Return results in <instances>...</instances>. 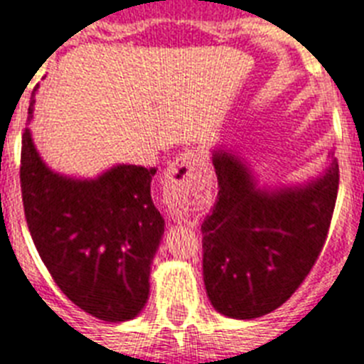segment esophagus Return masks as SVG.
<instances>
[{
	"mask_svg": "<svg viewBox=\"0 0 364 364\" xmlns=\"http://www.w3.org/2000/svg\"><path fill=\"white\" fill-rule=\"evenodd\" d=\"M203 161V151L200 149H187L179 156H176L172 164L166 168L164 179L168 185L179 188H188L191 187L192 179L196 177V168L200 166V162Z\"/></svg>",
	"mask_w": 364,
	"mask_h": 364,
	"instance_id": "esophagus-1",
	"label": "esophagus"
}]
</instances>
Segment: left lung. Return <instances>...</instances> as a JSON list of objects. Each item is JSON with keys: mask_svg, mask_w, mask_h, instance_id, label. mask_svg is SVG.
Wrapping results in <instances>:
<instances>
[{"mask_svg": "<svg viewBox=\"0 0 364 364\" xmlns=\"http://www.w3.org/2000/svg\"><path fill=\"white\" fill-rule=\"evenodd\" d=\"M218 194L202 224L203 282L215 310L235 320L259 318L294 295L326 245L338 164L294 188H258L247 164L213 153Z\"/></svg>", "mask_w": 364, "mask_h": 364, "instance_id": "8db88e82", "label": "left lung"}]
</instances>
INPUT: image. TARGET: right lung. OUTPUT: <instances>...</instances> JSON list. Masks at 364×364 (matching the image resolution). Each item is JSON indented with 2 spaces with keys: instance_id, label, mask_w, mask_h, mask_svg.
Returning <instances> with one entry per match:
<instances>
[{
  "instance_id": "1",
  "label": "right lung",
  "mask_w": 364,
  "mask_h": 364,
  "mask_svg": "<svg viewBox=\"0 0 364 364\" xmlns=\"http://www.w3.org/2000/svg\"><path fill=\"white\" fill-rule=\"evenodd\" d=\"M155 172L119 164L95 179H73L44 164L29 129L22 134L23 213L38 256L59 289L99 320H132L147 303L164 233L151 200Z\"/></svg>"
}]
</instances>
